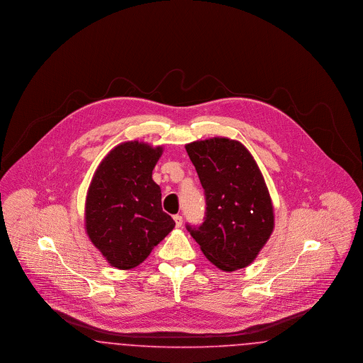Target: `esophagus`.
<instances>
[{
	"label": "esophagus",
	"mask_w": 363,
	"mask_h": 363,
	"mask_svg": "<svg viewBox=\"0 0 363 363\" xmlns=\"http://www.w3.org/2000/svg\"><path fill=\"white\" fill-rule=\"evenodd\" d=\"M174 222H175L177 227H181L182 225V216L181 215H175L174 216Z\"/></svg>",
	"instance_id": "1"
}]
</instances>
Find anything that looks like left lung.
Wrapping results in <instances>:
<instances>
[{
    "mask_svg": "<svg viewBox=\"0 0 363 363\" xmlns=\"http://www.w3.org/2000/svg\"><path fill=\"white\" fill-rule=\"evenodd\" d=\"M206 194L199 227L186 225L201 252L222 271L247 267L274 231L271 196L256 160L237 140L213 138L185 145Z\"/></svg>",
    "mask_w": 363,
    "mask_h": 363,
    "instance_id": "left-lung-1",
    "label": "left lung"
}]
</instances>
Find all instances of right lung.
I'll return each instance as SVG.
<instances>
[{"label":"right lung","instance_id":"add662e5","mask_svg":"<svg viewBox=\"0 0 363 363\" xmlns=\"http://www.w3.org/2000/svg\"><path fill=\"white\" fill-rule=\"evenodd\" d=\"M162 147L126 141L98 166L88 188L86 230L111 267L132 269L175 225L162 209V193L152 170Z\"/></svg>","mask_w":363,"mask_h":363}]
</instances>
